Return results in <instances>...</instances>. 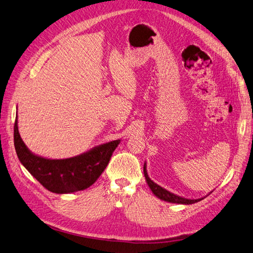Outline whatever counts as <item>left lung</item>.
Returning a JSON list of instances; mask_svg holds the SVG:
<instances>
[{
    "instance_id": "8db88e82",
    "label": "left lung",
    "mask_w": 253,
    "mask_h": 253,
    "mask_svg": "<svg viewBox=\"0 0 253 253\" xmlns=\"http://www.w3.org/2000/svg\"><path fill=\"white\" fill-rule=\"evenodd\" d=\"M143 174H145L146 181L148 183L150 189H151L152 193L161 200L167 201V202H170V203H177V204H193V203H196L198 201H201L203 199V198H199V199H187V198H184V197H180V196H177V195H174L172 193H170L169 190L163 188L162 186L159 185V184L154 183L149 177L148 172H147V164L146 163L143 164ZM209 195H207V196H209Z\"/></svg>"
}]
</instances>
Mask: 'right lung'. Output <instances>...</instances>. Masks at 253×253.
Here are the masks:
<instances>
[{
    "instance_id": "1",
    "label": "right lung",
    "mask_w": 253,
    "mask_h": 253,
    "mask_svg": "<svg viewBox=\"0 0 253 253\" xmlns=\"http://www.w3.org/2000/svg\"><path fill=\"white\" fill-rule=\"evenodd\" d=\"M120 141L102 143L73 158L51 160L33 153L25 146L19 134L18 115L13 127V142L19 161L43 187L55 194H70L91 186L104 171Z\"/></svg>"
}]
</instances>
